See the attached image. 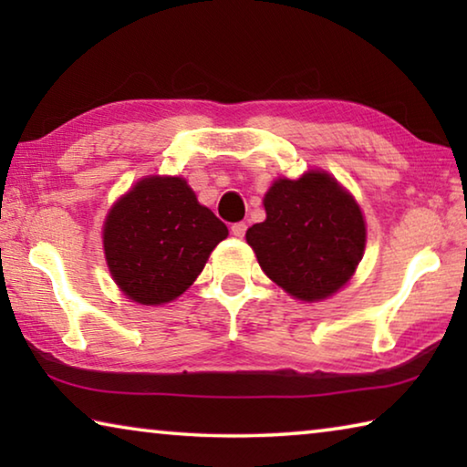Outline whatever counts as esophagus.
<instances>
[{
    "label": "esophagus",
    "mask_w": 467,
    "mask_h": 467,
    "mask_svg": "<svg viewBox=\"0 0 467 467\" xmlns=\"http://www.w3.org/2000/svg\"><path fill=\"white\" fill-rule=\"evenodd\" d=\"M231 231H233L234 236H239V239H243L244 233H247V224H244V223H234Z\"/></svg>",
    "instance_id": "esophagus-1"
}]
</instances>
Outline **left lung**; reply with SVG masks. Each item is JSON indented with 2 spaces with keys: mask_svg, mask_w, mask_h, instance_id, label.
Returning <instances> with one entry per match:
<instances>
[{
  "mask_svg": "<svg viewBox=\"0 0 467 467\" xmlns=\"http://www.w3.org/2000/svg\"><path fill=\"white\" fill-rule=\"evenodd\" d=\"M264 223L247 243L267 278L300 300H321L350 280L365 251V220L327 172L280 179L265 193Z\"/></svg>",
  "mask_w": 467,
  "mask_h": 467,
  "instance_id": "obj_1",
  "label": "left lung"
}]
</instances>
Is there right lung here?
I'll return each mask as SVG.
<instances>
[{"label":"right lung","instance_id":"right-lung-1","mask_svg":"<svg viewBox=\"0 0 467 467\" xmlns=\"http://www.w3.org/2000/svg\"><path fill=\"white\" fill-rule=\"evenodd\" d=\"M228 228L200 205L187 181L148 177L115 203L105 223V255L131 300L162 305L202 274Z\"/></svg>","mask_w":467,"mask_h":467}]
</instances>
